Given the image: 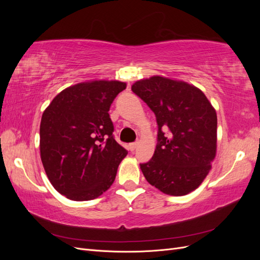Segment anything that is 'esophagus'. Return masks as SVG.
Segmentation results:
<instances>
[{
  "mask_svg": "<svg viewBox=\"0 0 260 260\" xmlns=\"http://www.w3.org/2000/svg\"><path fill=\"white\" fill-rule=\"evenodd\" d=\"M138 142H133V143H130L129 144V149H130V151L131 152H133V151H135V149L137 148V146H138Z\"/></svg>",
  "mask_w": 260,
  "mask_h": 260,
  "instance_id": "1",
  "label": "esophagus"
}]
</instances>
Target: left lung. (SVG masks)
<instances>
[{
  "mask_svg": "<svg viewBox=\"0 0 260 260\" xmlns=\"http://www.w3.org/2000/svg\"><path fill=\"white\" fill-rule=\"evenodd\" d=\"M131 90L152 109L158 125L154 155L140 164L147 182L174 196L192 192L216 156L214 107L200 89L159 76L137 81Z\"/></svg>",
  "mask_w": 260,
  "mask_h": 260,
  "instance_id": "obj_1",
  "label": "left lung"
}]
</instances>
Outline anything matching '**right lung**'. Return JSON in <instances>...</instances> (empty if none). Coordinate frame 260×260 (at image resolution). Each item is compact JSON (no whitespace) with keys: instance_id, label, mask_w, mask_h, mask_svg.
<instances>
[{"instance_id":"add662e5","label":"right lung","mask_w":260,"mask_h":260,"mask_svg":"<svg viewBox=\"0 0 260 260\" xmlns=\"http://www.w3.org/2000/svg\"><path fill=\"white\" fill-rule=\"evenodd\" d=\"M120 81L82 82L61 91L45 109L40 153L55 190L73 201H90L115 181L127 149L116 142L109 108L125 89Z\"/></svg>"}]
</instances>
